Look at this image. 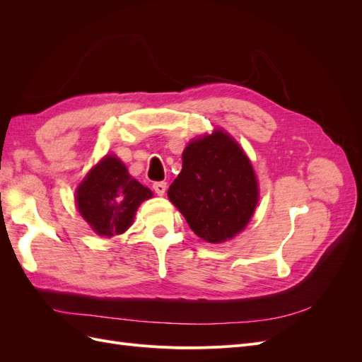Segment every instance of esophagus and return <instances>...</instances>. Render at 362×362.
Wrapping results in <instances>:
<instances>
[{
  "label": "esophagus",
  "mask_w": 362,
  "mask_h": 362,
  "mask_svg": "<svg viewBox=\"0 0 362 362\" xmlns=\"http://www.w3.org/2000/svg\"><path fill=\"white\" fill-rule=\"evenodd\" d=\"M166 182L164 181H160V182H154L152 184V189H154V192L158 194V196H163L164 193H166Z\"/></svg>",
  "instance_id": "esophagus-1"
}]
</instances>
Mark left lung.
<instances>
[{
  "label": "left lung",
  "mask_w": 362,
  "mask_h": 362,
  "mask_svg": "<svg viewBox=\"0 0 362 362\" xmlns=\"http://www.w3.org/2000/svg\"><path fill=\"white\" fill-rule=\"evenodd\" d=\"M168 196L196 235L222 243L246 228L259 193L245 151L223 129H216L185 146L182 169Z\"/></svg>",
  "instance_id": "left-lung-1"
}]
</instances>
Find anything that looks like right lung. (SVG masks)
Returning <instances> with one entry per match:
<instances>
[{
    "mask_svg": "<svg viewBox=\"0 0 362 362\" xmlns=\"http://www.w3.org/2000/svg\"><path fill=\"white\" fill-rule=\"evenodd\" d=\"M152 192L128 173L116 156L95 164L75 192V202L84 221L98 235L113 237L133 225L139 205Z\"/></svg>",
    "mask_w": 362,
    "mask_h": 362,
    "instance_id": "right-lung-1",
    "label": "right lung"
}]
</instances>
